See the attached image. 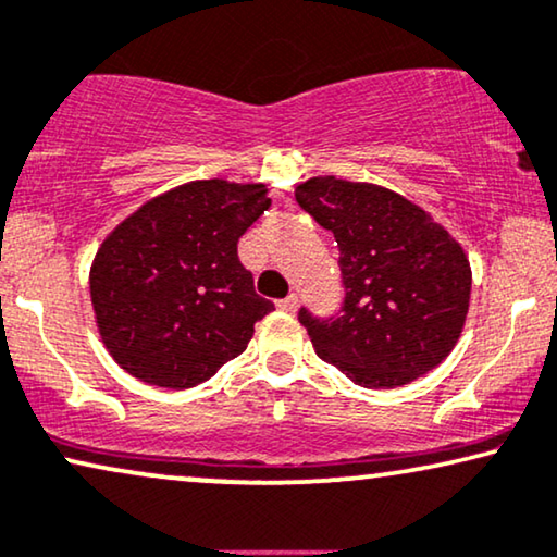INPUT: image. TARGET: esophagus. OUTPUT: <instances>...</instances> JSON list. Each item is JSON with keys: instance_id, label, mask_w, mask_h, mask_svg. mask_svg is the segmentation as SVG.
<instances>
[{"instance_id": "34e87169", "label": "esophagus", "mask_w": 557, "mask_h": 557, "mask_svg": "<svg viewBox=\"0 0 557 557\" xmlns=\"http://www.w3.org/2000/svg\"><path fill=\"white\" fill-rule=\"evenodd\" d=\"M277 308L285 310V312H295L297 310V295H287L285 300L277 302Z\"/></svg>"}]
</instances>
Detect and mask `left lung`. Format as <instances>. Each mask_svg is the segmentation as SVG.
<instances>
[{"instance_id":"8db88e82","label":"left lung","mask_w":557,"mask_h":557,"mask_svg":"<svg viewBox=\"0 0 557 557\" xmlns=\"http://www.w3.org/2000/svg\"><path fill=\"white\" fill-rule=\"evenodd\" d=\"M295 199L338 242L343 308L320 320L300 308L315 354L363 388H396L457 346L472 268L432 214L366 182L312 176Z\"/></svg>"}]
</instances>
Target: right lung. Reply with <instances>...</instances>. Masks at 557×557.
<instances>
[{"instance_id":"add662e5","label":"right lung","mask_w":557,"mask_h":557,"mask_svg":"<svg viewBox=\"0 0 557 557\" xmlns=\"http://www.w3.org/2000/svg\"><path fill=\"white\" fill-rule=\"evenodd\" d=\"M264 184L201 178L148 199L103 239L90 300L108 354L133 379L191 388L245 354L275 305L237 242L270 209Z\"/></svg>"}]
</instances>
